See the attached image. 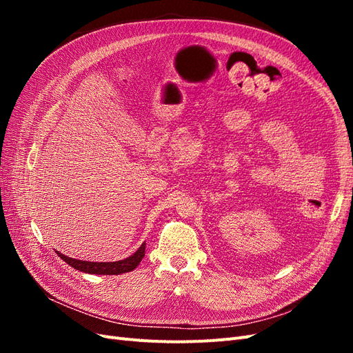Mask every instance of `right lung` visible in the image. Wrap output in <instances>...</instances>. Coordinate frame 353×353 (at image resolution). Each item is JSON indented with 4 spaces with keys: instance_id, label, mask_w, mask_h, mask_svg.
<instances>
[{
    "instance_id": "obj_1",
    "label": "right lung",
    "mask_w": 353,
    "mask_h": 353,
    "mask_svg": "<svg viewBox=\"0 0 353 353\" xmlns=\"http://www.w3.org/2000/svg\"><path fill=\"white\" fill-rule=\"evenodd\" d=\"M59 258H61L66 263H69L72 268L87 272V274H97V275H119L130 272L135 270L138 265H140L141 259L145 254V243H143L132 256L126 258L123 261H116V262H88V261H79L69 258V256L57 252Z\"/></svg>"
}]
</instances>
